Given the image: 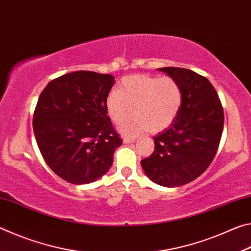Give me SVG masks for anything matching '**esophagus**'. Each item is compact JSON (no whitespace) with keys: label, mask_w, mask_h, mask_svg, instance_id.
Instances as JSON below:
<instances>
[{"label":"esophagus","mask_w":251,"mask_h":251,"mask_svg":"<svg viewBox=\"0 0 251 251\" xmlns=\"http://www.w3.org/2000/svg\"><path fill=\"white\" fill-rule=\"evenodd\" d=\"M135 141H136V137H125L123 139L124 144H130V143H134Z\"/></svg>","instance_id":"esophagus-1"}]
</instances>
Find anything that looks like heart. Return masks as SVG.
I'll use <instances>...</instances> for the list:
<instances>
[{
  "instance_id": "heart-1",
  "label": "heart",
  "mask_w": 251,
  "mask_h": 251,
  "mask_svg": "<svg viewBox=\"0 0 251 251\" xmlns=\"http://www.w3.org/2000/svg\"><path fill=\"white\" fill-rule=\"evenodd\" d=\"M182 104V90L169 76L134 75L123 78L118 91H113L106 100L108 116L125 135H136L146 129L156 133L172 124Z\"/></svg>"
}]
</instances>
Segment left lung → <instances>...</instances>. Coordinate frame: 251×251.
Masks as SVG:
<instances>
[{
    "label": "left lung",
    "instance_id": "8db88e82",
    "mask_svg": "<svg viewBox=\"0 0 251 251\" xmlns=\"http://www.w3.org/2000/svg\"><path fill=\"white\" fill-rule=\"evenodd\" d=\"M182 90L179 113L154 137L155 151L141 165L155 184L178 187L206 171L217 152L224 128V110L217 92L206 77L181 67H161Z\"/></svg>",
    "mask_w": 251,
    "mask_h": 251
}]
</instances>
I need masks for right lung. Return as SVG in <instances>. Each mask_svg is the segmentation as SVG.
Returning <instances> with one entry per match:
<instances>
[{"mask_svg":"<svg viewBox=\"0 0 251 251\" xmlns=\"http://www.w3.org/2000/svg\"><path fill=\"white\" fill-rule=\"evenodd\" d=\"M114 83L109 74L73 72L50 80L37 100V146L49 167L71 184H90L105 175L122 145L106 107Z\"/></svg>","mask_w":251,"mask_h":251,"instance_id":"add662e5","label":"right lung"}]
</instances>
